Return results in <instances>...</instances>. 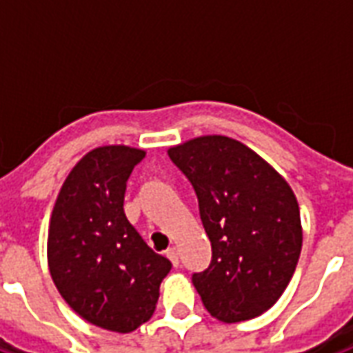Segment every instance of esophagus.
Wrapping results in <instances>:
<instances>
[{
  "instance_id": "esophagus-1",
  "label": "esophagus",
  "mask_w": 353,
  "mask_h": 353,
  "mask_svg": "<svg viewBox=\"0 0 353 353\" xmlns=\"http://www.w3.org/2000/svg\"><path fill=\"white\" fill-rule=\"evenodd\" d=\"M166 257L172 261V265L179 266V252H177V248H168V252H166Z\"/></svg>"
}]
</instances>
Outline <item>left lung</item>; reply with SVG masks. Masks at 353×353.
I'll list each match as a JSON object with an SVG mask.
<instances>
[{
    "label": "left lung",
    "mask_w": 353,
    "mask_h": 353,
    "mask_svg": "<svg viewBox=\"0 0 353 353\" xmlns=\"http://www.w3.org/2000/svg\"><path fill=\"white\" fill-rule=\"evenodd\" d=\"M191 181L212 263L192 274L206 310L236 323L261 316L295 272L303 227L288 181L259 154L227 136H202L170 147Z\"/></svg>",
    "instance_id": "left-lung-1"
}]
</instances>
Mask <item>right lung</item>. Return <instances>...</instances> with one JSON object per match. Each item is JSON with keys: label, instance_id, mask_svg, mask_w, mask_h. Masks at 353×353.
Segmentation results:
<instances>
[{"label": "right lung", "instance_id": "1", "mask_svg": "<svg viewBox=\"0 0 353 353\" xmlns=\"http://www.w3.org/2000/svg\"><path fill=\"white\" fill-rule=\"evenodd\" d=\"M143 157L126 145L92 149L65 177L50 215L54 285L81 318L115 333H130L153 316L172 268L124 215L126 181Z\"/></svg>", "mask_w": 353, "mask_h": 353}]
</instances>
